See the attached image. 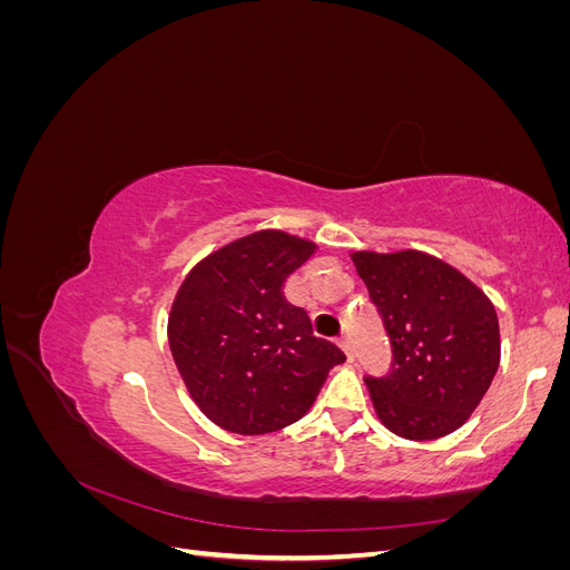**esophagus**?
Segmentation results:
<instances>
[{
    "mask_svg": "<svg viewBox=\"0 0 570 570\" xmlns=\"http://www.w3.org/2000/svg\"><path fill=\"white\" fill-rule=\"evenodd\" d=\"M337 344H340V347L344 350V354H347V358H350V361H354V350H352V340H350L347 335H342V337L337 340Z\"/></svg>",
    "mask_w": 570,
    "mask_h": 570,
    "instance_id": "34e87169",
    "label": "esophagus"
}]
</instances>
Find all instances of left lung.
I'll return each instance as SVG.
<instances>
[{
    "label": "left lung",
    "mask_w": 570,
    "mask_h": 570,
    "mask_svg": "<svg viewBox=\"0 0 570 570\" xmlns=\"http://www.w3.org/2000/svg\"><path fill=\"white\" fill-rule=\"evenodd\" d=\"M392 347L366 375L377 419L404 440H438L465 423L499 366V321L485 292L423 252L354 254Z\"/></svg>",
    "instance_id": "8db88e82"
}]
</instances>
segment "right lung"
Returning a JSON list of instances; mask_svg holds the SVG:
<instances>
[{
    "mask_svg": "<svg viewBox=\"0 0 570 570\" xmlns=\"http://www.w3.org/2000/svg\"><path fill=\"white\" fill-rule=\"evenodd\" d=\"M312 254L306 239L252 233L206 256L180 285L170 354L197 406L223 430L266 435L299 421L327 371L347 358L281 292Z\"/></svg>",
    "mask_w": 570,
    "mask_h": 570,
    "instance_id": "right-lung-1",
    "label": "right lung"
}]
</instances>
